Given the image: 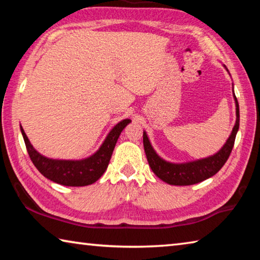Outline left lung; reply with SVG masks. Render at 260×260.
Here are the masks:
<instances>
[{"label":"left lung","mask_w":260,"mask_h":260,"mask_svg":"<svg viewBox=\"0 0 260 260\" xmlns=\"http://www.w3.org/2000/svg\"><path fill=\"white\" fill-rule=\"evenodd\" d=\"M223 68L227 70L225 65H223ZM233 98H234L236 107L235 125L233 127L232 133L225 144L214 155L186 162L167 161L162 159L156 152L155 149L151 146L147 132L143 131V147L144 151H146L149 166L151 167L152 172L164 182L173 184V186H190V184L204 181V180L213 177L215 173H218L220 169L225 165L228 157L231 155L232 149L234 147L236 134L240 127V108L239 102H237V99L234 94V87H233Z\"/></svg>","instance_id":"left-lung-1"}]
</instances>
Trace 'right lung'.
<instances>
[{
    "label": "right lung",
    "instance_id": "add662e5",
    "mask_svg": "<svg viewBox=\"0 0 260 260\" xmlns=\"http://www.w3.org/2000/svg\"><path fill=\"white\" fill-rule=\"evenodd\" d=\"M131 119H124L118 122L109 132L107 138L101 144L99 150L93 155L82 158V159H54L41 155L30 144L27 135L25 134L20 125L21 135H23L26 149L30 160L37 167L43 177L51 180L56 183L68 187H82L88 186L98 181L107 171L109 161L111 159L113 149L119 138L122 129L129 124Z\"/></svg>",
    "mask_w": 260,
    "mask_h": 260
}]
</instances>
